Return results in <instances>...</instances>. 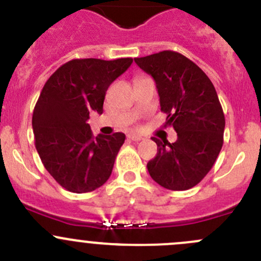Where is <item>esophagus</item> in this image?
Wrapping results in <instances>:
<instances>
[{"mask_svg": "<svg viewBox=\"0 0 261 261\" xmlns=\"http://www.w3.org/2000/svg\"><path fill=\"white\" fill-rule=\"evenodd\" d=\"M127 139H128V140H133V141L143 140V138H141V136L135 135V134H131V135H127Z\"/></svg>", "mask_w": 261, "mask_h": 261, "instance_id": "obj_1", "label": "esophagus"}]
</instances>
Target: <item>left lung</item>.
I'll use <instances>...</instances> for the list:
<instances>
[{"mask_svg": "<svg viewBox=\"0 0 261 261\" xmlns=\"http://www.w3.org/2000/svg\"><path fill=\"white\" fill-rule=\"evenodd\" d=\"M156 84L166 127L177 140L155 141L156 155L148 162L149 174L162 187L182 191L196 186L216 163L223 145L226 120L216 88L205 72L174 50L135 58Z\"/></svg>", "mask_w": 261, "mask_h": 261, "instance_id": "8db88e82", "label": "left lung"}]
</instances>
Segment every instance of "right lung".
<instances>
[{
	"label": "right lung",
	"mask_w": 261,
	"mask_h": 261,
	"mask_svg": "<svg viewBox=\"0 0 261 261\" xmlns=\"http://www.w3.org/2000/svg\"><path fill=\"white\" fill-rule=\"evenodd\" d=\"M133 58H75L45 82L33 112L34 143L43 166L67 191L83 194L102 186L112 173L125 134L93 136L89 113H103L108 87Z\"/></svg>",
	"instance_id": "add662e5"
}]
</instances>
